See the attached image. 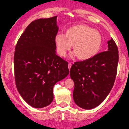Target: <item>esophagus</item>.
I'll use <instances>...</instances> for the list:
<instances>
[{
  "label": "esophagus",
  "mask_w": 129,
  "mask_h": 129,
  "mask_svg": "<svg viewBox=\"0 0 129 129\" xmlns=\"http://www.w3.org/2000/svg\"><path fill=\"white\" fill-rule=\"evenodd\" d=\"M68 67H69V69L70 70L71 67H72V63H69V65H68Z\"/></svg>",
  "instance_id": "1"
}]
</instances>
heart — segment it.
Instances as JSON below:
<instances>
[{
	"mask_svg": "<svg viewBox=\"0 0 129 129\" xmlns=\"http://www.w3.org/2000/svg\"><path fill=\"white\" fill-rule=\"evenodd\" d=\"M103 42L98 31L84 24H76L70 26L66 34L57 33L54 43L58 54L64 57L73 45L74 54L82 60H89L96 56Z\"/></svg>",
	"mask_w": 129,
	"mask_h": 129,
	"instance_id": "b5f03b06",
	"label": "heart"
}]
</instances>
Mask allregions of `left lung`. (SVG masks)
<instances>
[{
    "instance_id": "8db88e82",
    "label": "left lung",
    "mask_w": 129,
    "mask_h": 129,
    "mask_svg": "<svg viewBox=\"0 0 129 129\" xmlns=\"http://www.w3.org/2000/svg\"><path fill=\"white\" fill-rule=\"evenodd\" d=\"M107 51L98 53L92 59L76 62L70 75L75 84L73 96L77 106L93 109L101 104L110 92L118 67V47L113 39L107 42Z\"/></svg>"
}]
</instances>
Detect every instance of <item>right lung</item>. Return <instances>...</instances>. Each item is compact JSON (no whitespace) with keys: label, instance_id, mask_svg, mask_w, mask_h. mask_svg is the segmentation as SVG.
<instances>
[{"label":"right lung","instance_id":"1","mask_svg":"<svg viewBox=\"0 0 129 129\" xmlns=\"http://www.w3.org/2000/svg\"><path fill=\"white\" fill-rule=\"evenodd\" d=\"M57 16L33 21L17 41L14 56L16 87L29 106L43 108L53 100V87L69 75L68 62L56 54Z\"/></svg>","mask_w":129,"mask_h":129}]
</instances>
